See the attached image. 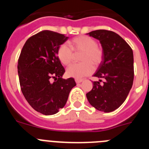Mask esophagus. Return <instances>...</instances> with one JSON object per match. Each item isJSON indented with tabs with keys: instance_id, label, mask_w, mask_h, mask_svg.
<instances>
[{
	"instance_id": "esophagus-1",
	"label": "esophagus",
	"mask_w": 149,
	"mask_h": 149,
	"mask_svg": "<svg viewBox=\"0 0 149 149\" xmlns=\"http://www.w3.org/2000/svg\"><path fill=\"white\" fill-rule=\"evenodd\" d=\"M83 81H84L83 79H75V82L77 83V84H80V83L83 82Z\"/></svg>"
}]
</instances>
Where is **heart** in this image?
<instances>
[{"label":"heart","instance_id":"heart-1","mask_svg":"<svg viewBox=\"0 0 149 149\" xmlns=\"http://www.w3.org/2000/svg\"><path fill=\"white\" fill-rule=\"evenodd\" d=\"M71 48L65 44L60 46L57 50V56L63 65H68L74 59V52H83L81 63H74L66 69L67 76L80 79L89 75L94 71V66H98L103 60L102 48L97 45L95 40L87 36H80L69 41Z\"/></svg>","mask_w":149,"mask_h":149}]
</instances>
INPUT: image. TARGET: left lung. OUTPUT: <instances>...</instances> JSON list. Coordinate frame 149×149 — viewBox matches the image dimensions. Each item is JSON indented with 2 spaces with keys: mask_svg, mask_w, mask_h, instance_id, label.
<instances>
[{
  "mask_svg": "<svg viewBox=\"0 0 149 149\" xmlns=\"http://www.w3.org/2000/svg\"><path fill=\"white\" fill-rule=\"evenodd\" d=\"M98 39L104 52L103 60L93 74L99 78L86 93L89 104L99 111H114L125 101L134 81V54L131 48L113 31L98 30L87 33ZM105 80L100 84V79Z\"/></svg>",
  "mask_w": 149,
  "mask_h": 149,
  "instance_id": "obj_1",
  "label": "left lung"
}]
</instances>
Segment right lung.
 <instances>
[{
  "label": "right lung",
  "instance_id": "1",
  "mask_svg": "<svg viewBox=\"0 0 149 149\" xmlns=\"http://www.w3.org/2000/svg\"><path fill=\"white\" fill-rule=\"evenodd\" d=\"M68 39L64 34L42 30L29 38L18 62L22 92L29 104L44 115L56 114L66 104L76 83L74 78L63 79L65 69L57 50ZM55 81L51 82V78Z\"/></svg>",
  "mask_w": 149,
  "mask_h": 149
}]
</instances>
